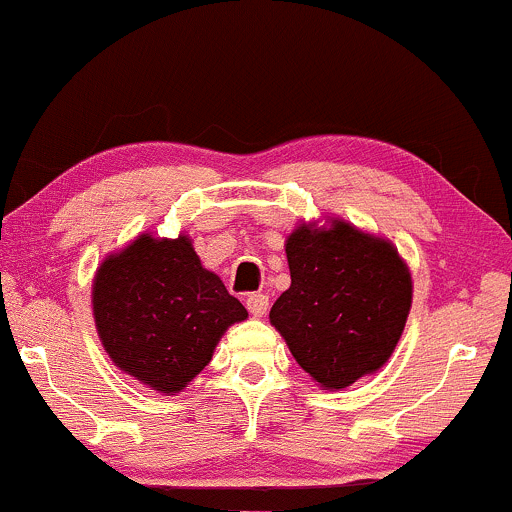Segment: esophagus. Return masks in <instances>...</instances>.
Returning a JSON list of instances; mask_svg holds the SVG:
<instances>
[{
  "label": "esophagus",
  "instance_id": "obj_1",
  "mask_svg": "<svg viewBox=\"0 0 512 512\" xmlns=\"http://www.w3.org/2000/svg\"><path fill=\"white\" fill-rule=\"evenodd\" d=\"M269 308V299L265 294H250L247 296V311L252 313L255 318H262Z\"/></svg>",
  "mask_w": 512,
  "mask_h": 512
}]
</instances>
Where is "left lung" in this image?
Listing matches in <instances>:
<instances>
[{
	"label": "left lung",
	"instance_id": "8db88e82",
	"mask_svg": "<svg viewBox=\"0 0 512 512\" xmlns=\"http://www.w3.org/2000/svg\"><path fill=\"white\" fill-rule=\"evenodd\" d=\"M291 286L269 323L323 389H347L389 362L413 301L408 265L389 240L328 218L286 238Z\"/></svg>",
	"mask_w": 512,
	"mask_h": 512
}]
</instances>
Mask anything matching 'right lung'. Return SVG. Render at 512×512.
Segmentation results:
<instances>
[{
    "instance_id": "1",
    "label": "right lung",
    "mask_w": 512,
    "mask_h": 512,
    "mask_svg": "<svg viewBox=\"0 0 512 512\" xmlns=\"http://www.w3.org/2000/svg\"><path fill=\"white\" fill-rule=\"evenodd\" d=\"M101 345L121 372L174 396L211 362L218 340L247 318L187 235H138L101 262L92 284Z\"/></svg>"
}]
</instances>
